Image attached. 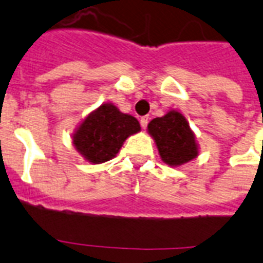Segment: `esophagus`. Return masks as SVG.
Returning a JSON list of instances; mask_svg holds the SVG:
<instances>
[{"mask_svg":"<svg viewBox=\"0 0 263 263\" xmlns=\"http://www.w3.org/2000/svg\"><path fill=\"white\" fill-rule=\"evenodd\" d=\"M139 122H141V126H142L143 129H146V127H147V124H148V117H147V116H145V117L141 118V121H139Z\"/></svg>","mask_w":263,"mask_h":263,"instance_id":"esophagus-1","label":"esophagus"}]
</instances>
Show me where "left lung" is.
I'll list each match as a JSON object with an SVG mask.
<instances>
[{
	"label": "left lung",
	"mask_w": 263,
	"mask_h": 263,
	"mask_svg": "<svg viewBox=\"0 0 263 263\" xmlns=\"http://www.w3.org/2000/svg\"><path fill=\"white\" fill-rule=\"evenodd\" d=\"M147 130L157 143L160 158L168 166H182L199 154L194 132L179 111L170 110L163 117L154 118Z\"/></svg>",
	"instance_id": "obj_1"
}]
</instances>
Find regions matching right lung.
<instances>
[{"label": "right lung", "instance_id": "obj_1", "mask_svg": "<svg viewBox=\"0 0 263 263\" xmlns=\"http://www.w3.org/2000/svg\"><path fill=\"white\" fill-rule=\"evenodd\" d=\"M139 130L137 118L108 103L85 117L72 136V142L88 162L99 164L115 158L125 139Z\"/></svg>", "mask_w": 263, "mask_h": 263}]
</instances>
